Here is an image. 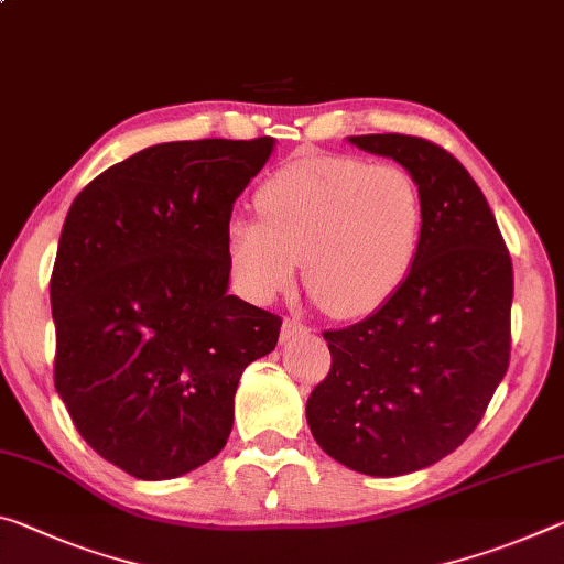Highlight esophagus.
I'll list each match as a JSON object with an SVG mask.
<instances>
[{
	"instance_id": "esophagus-1",
	"label": "esophagus",
	"mask_w": 564,
	"mask_h": 564,
	"mask_svg": "<svg viewBox=\"0 0 564 564\" xmlns=\"http://www.w3.org/2000/svg\"><path fill=\"white\" fill-rule=\"evenodd\" d=\"M308 326H303L301 321H296V318H285L283 321V328H281V341L285 344V341H293V338H299V336H303V334H308Z\"/></svg>"
}]
</instances>
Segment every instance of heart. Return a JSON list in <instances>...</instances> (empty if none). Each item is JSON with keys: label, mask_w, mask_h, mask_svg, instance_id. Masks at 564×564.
<instances>
[{"label": "heart", "mask_w": 564, "mask_h": 564, "mask_svg": "<svg viewBox=\"0 0 564 564\" xmlns=\"http://www.w3.org/2000/svg\"><path fill=\"white\" fill-rule=\"evenodd\" d=\"M261 220L228 223V261L253 301L303 281L336 318L383 306L406 281L422 240V193L409 170L351 155H306L258 187Z\"/></svg>", "instance_id": "heart-1"}]
</instances>
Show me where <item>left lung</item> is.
I'll list each match as a JSON object with an SVG mask.
<instances>
[{
	"label": "left lung",
	"instance_id": "left-lung-1",
	"mask_svg": "<svg viewBox=\"0 0 564 564\" xmlns=\"http://www.w3.org/2000/svg\"><path fill=\"white\" fill-rule=\"evenodd\" d=\"M348 140L409 170L424 226L394 296L359 324L324 330L330 369L306 419L344 467L399 477L457 449L505 379L512 258L485 193L442 145L399 132Z\"/></svg>",
	"mask_w": 564,
	"mask_h": 564
}]
</instances>
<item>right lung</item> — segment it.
Returning a JSON list of instances; mask_svg holds the SVG:
<instances>
[{"instance_id":"obj_1","label":"right lung","mask_w":564,"mask_h":564,"mask_svg":"<svg viewBox=\"0 0 564 564\" xmlns=\"http://www.w3.org/2000/svg\"><path fill=\"white\" fill-rule=\"evenodd\" d=\"M273 138L140 150L83 187L50 279L55 387L83 440L128 475L175 479L234 429L281 316L228 296V223Z\"/></svg>"}]
</instances>
